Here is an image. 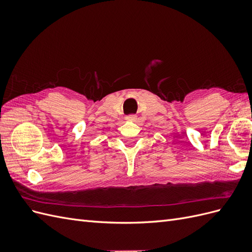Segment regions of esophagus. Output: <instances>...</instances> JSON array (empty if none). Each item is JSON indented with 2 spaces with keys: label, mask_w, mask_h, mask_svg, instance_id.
<instances>
[{
  "label": "esophagus",
  "mask_w": 252,
  "mask_h": 252,
  "mask_svg": "<svg viewBox=\"0 0 252 252\" xmlns=\"http://www.w3.org/2000/svg\"><path fill=\"white\" fill-rule=\"evenodd\" d=\"M126 120L127 121H135L136 120V116H134V114H129V116L126 117Z\"/></svg>",
  "instance_id": "1"
}]
</instances>
